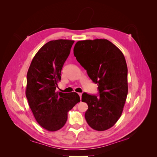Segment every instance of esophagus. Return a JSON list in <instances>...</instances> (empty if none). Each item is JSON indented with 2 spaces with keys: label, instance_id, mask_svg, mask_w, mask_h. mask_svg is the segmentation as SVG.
I'll return each instance as SVG.
<instances>
[{
  "label": "esophagus",
  "instance_id": "esophagus-1",
  "mask_svg": "<svg viewBox=\"0 0 157 157\" xmlns=\"http://www.w3.org/2000/svg\"><path fill=\"white\" fill-rule=\"evenodd\" d=\"M78 95H79V96H80V98H81V97H82V93H78Z\"/></svg>",
  "mask_w": 157,
  "mask_h": 157
}]
</instances>
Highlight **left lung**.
I'll return each mask as SVG.
<instances>
[{
    "label": "left lung",
    "instance_id": "8db88e82",
    "mask_svg": "<svg viewBox=\"0 0 157 157\" xmlns=\"http://www.w3.org/2000/svg\"><path fill=\"white\" fill-rule=\"evenodd\" d=\"M74 55L98 84L99 96L84 92L88 104L85 118L94 130L104 131L115 125L123 111L128 94V68L122 52L107 39L80 40Z\"/></svg>",
    "mask_w": 157,
    "mask_h": 157
}]
</instances>
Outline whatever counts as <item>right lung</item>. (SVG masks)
Listing matches in <instances>:
<instances>
[{
  "label": "right lung",
  "mask_w": 157,
  "mask_h": 157,
  "mask_svg": "<svg viewBox=\"0 0 157 157\" xmlns=\"http://www.w3.org/2000/svg\"><path fill=\"white\" fill-rule=\"evenodd\" d=\"M74 40L47 42L33 58L27 74L25 94L36 121L46 130L57 131L67 120V113L80 99L76 92H56L65 61Z\"/></svg>",
  "instance_id": "obj_1"
}]
</instances>
